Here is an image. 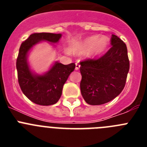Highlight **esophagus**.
<instances>
[{
    "label": "esophagus",
    "mask_w": 147,
    "mask_h": 147,
    "mask_svg": "<svg viewBox=\"0 0 147 147\" xmlns=\"http://www.w3.org/2000/svg\"><path fill=\"white\" fill-rule=\"evenodd\" d=\"M80 68V65L78 64V63H76V67H75L76 71H78Z\"/></svg>",
    "instance_id": "34e87169"
}]
</instances>
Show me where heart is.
Segmentation results:
<instances>
[{"instance_id": "b5f03b06", "label": "heart", "mask_w": 147, "mask_h": 147, "mask_svg": "<svg viewBox=\"0 0 147 147\" xmlns=\"http://www.w3.org/2000/svg\"><path fill=\"white\" fill-rule=\"evenodd\" d=\"M109 45L108 38L105 36H90L77 42L71 48L74 54H80L87 51L89 57H96L101 55Z\"/></svg>"}]
</instances>
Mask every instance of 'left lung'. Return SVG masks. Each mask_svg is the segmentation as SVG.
I'll list each match as a JSON object with an SVG mask.
<instances>
[{"label": "left lung", "mask_w": 147, "mask_h": 147, "mask_svg": "<svg viewBox=\"0 0 147 147\" xmlns=\"http://www.w3.org/2000/svg\"><path fill=\"white\" fill-rule=\"evenodd\" d=\"M111 49L99 59L80 62L81 93L90 105L110 102L125 86L129 69L127 45L114 34L111 37Z\"/></svg>", "instance_id": "8db88e82"}]
</instances>
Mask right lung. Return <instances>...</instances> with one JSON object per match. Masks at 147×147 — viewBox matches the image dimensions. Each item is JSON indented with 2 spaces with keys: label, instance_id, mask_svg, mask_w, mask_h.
<instances>
[{
  "label": "right lung",
  "instance_id": "add662e5",
  "mask_svg": "<svg viewBox=\"0 0 147 147\" xmlns=\"http://www.w3.org/2000/svg\"><path fill=\"white\" fill-rule=\"evenodd\" d=\"M61 37V34L34 33L20 45L16 62L18 82L26 96L37 105L49 106L59 101L63 85L74 71L75 64L63 65L56 61L47 72L37 74L30 67L28 54L35 45L46 41L54 45L53 43H57Z\"/></svg>",
  "mask_w": 147,
  "mask_h": 147
}]
</instances>
